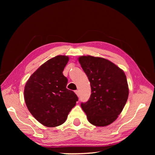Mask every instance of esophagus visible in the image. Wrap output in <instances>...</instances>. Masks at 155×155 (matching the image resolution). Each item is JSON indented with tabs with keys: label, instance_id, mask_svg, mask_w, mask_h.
Wrapping results in <instances>:
<instances>
[{
	"label": "esophagus",
	"instance_id": "obj_1",
	"mask_svg": "<svg viewBox=\"0 0 155 155\" xmlns=\"http://www.w3.org/2000/svg\"><path fill=\"white\" fill-rule=\"evenodd\" d=\"M75 93L76 94V95L78 96H79V91H75Z\"/></svg>",
	"mask_w": 155,
	"mask_h": 155
}]
</instances>
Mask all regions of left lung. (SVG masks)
<instances>
[{
	"label": "left lung",
	"mask_w": 155,
	"mask_h": 155,
	"mask_svg": "<svg viewBox=\"0 0 155 155\" xmlns=\"http://www.w3.org/2000/svg\"><path fill=\"white\" fill-rule=\"evenodd\" d=\"M79 62L91 83V95L81 106L89 122L105 127L114 121L127 101L129 87L122 70L104 58L81 56Z\"/></svg>",
	"instance_id": "obj_1"
}]
</instances>
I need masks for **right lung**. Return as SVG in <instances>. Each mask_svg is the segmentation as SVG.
I'll use <instances>...</instances> for the list:
<instances>
[{"label":"right lung","mask_w":155,"mask_h":155,"mask_svg":"<svg viewBox=\"0 0 155 155\" xmlns=\"http://www.w3.org/2000/svg\"><path fill=\"white\" fill-rule=\"evenodd\" d=\"M69 58L57 55L43 64L27 81L24 97L32 116L48 127L63 124L76 105L78 97L67 88L68 79L63 74Z\"/></svg>","instance_id":"obj_1"}]
</instances>
